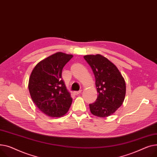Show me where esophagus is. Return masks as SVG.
I'll list each match as a JSON object with an SVG mask.
<instances>
[{
    "instance_id": "1",
    "label": "esophagus",
    "mask_w": 157,
    "mask_h": 157,
    "mask_svg": "<svg viewBox=\"0 0 157 157\" xmlns=\"http://www.w3.org/2000/svg\"><path fill=\"white\" fill-rule=\"evenodd\" d=\"M82 93V90H79V91H74L73 92V94H74L75 95H78L79 94H80Z\"/></svg>"
}]
</instances>
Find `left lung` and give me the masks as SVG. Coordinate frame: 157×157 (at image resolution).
Listing matches in <instances>:
<instances>
[{"label": "left lung", "instance_id": "obj_1", "mask_svg": "<svg viewBox=\"0 0 157 157\" xmlns=\"http://www.w3.org/2000/svg\"><path fill=\"white\" fill-rule=\"evenodd\" d=\"M84 58L93 70L98 93L95 102L89 105L90 111L98 117L110 116L124 102L125 80L115 64L102 55H86Z\"/></svg>", "mask_w": 157, "mask_h": 157}]
</instances>
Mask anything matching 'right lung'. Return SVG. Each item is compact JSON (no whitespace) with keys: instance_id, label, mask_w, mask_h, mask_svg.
Returning <instances> with one entry per match:
<instances>
[{"instance_id":"obj_1","label":"right lung","mask_w":157,"mask_h":157,"mask_svg":"<svg viewBox=\"0 0 157 157\" xmlns=\"http://www.w3.org/2000/svg\"><path fill=\"white\" fill-rule=\"evenodd\" d=\"M73 55L58 52L40 61L32 70L29 89L32 101L42 112L51 117L65 115L72 98L62 79L64 65Z\"/></svg>"}]
</instances>
